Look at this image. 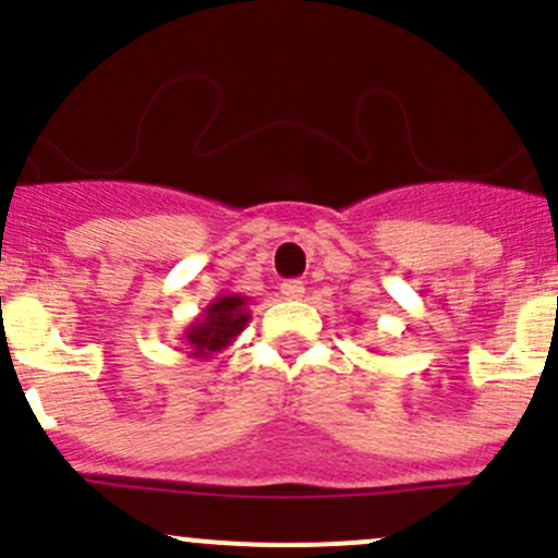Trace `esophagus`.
Segmentation results:
<instances>
[{"label":"esophagus","mask_w":558,"mask_h":558,"mask_svg":"<svg viewBox=\"0 0 558 558\" xmlns=\"http://www.w3.org/2000/svg\"><path fill=\"white\" fill-rule=\"evenodd\" d=\"M280 293H283V299H289V302H296V299L304 296V283L302 280H286V283L280 286Z\"/></svg>","instance_id":"obj_1"}]
</instances>
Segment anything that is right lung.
Wrapping results in <instances>:
<instances>
[{
    "label": "right lung",
    "instance_id": "right-lung-1",
    "mask_svg": "<svg viewBox=\"0 0 558 558\" xmlns=\"http://www.w3.org/2000/svg\"><path fill=\"white\" fill-rule=\"evenodd\" d=\"M248 302L251 299L241 293H219L182 333V341L190 349L187 357L209 360L225 347H230L248 326Z\"/></svg>",
    "mask_w": 558,
    "mask_h": 558
}]
</instances>
